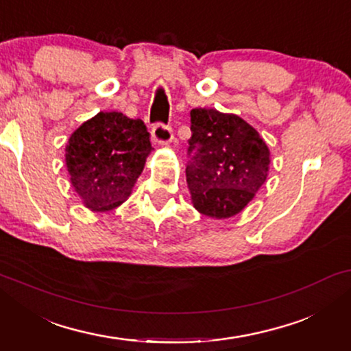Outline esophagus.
Segmentation results:
<instances>
[{
	"label": "esophagus",
	"instance_id": "1",
	"mask_svg": "<svg viewBox=\"0 0 351 351\" xmlns=\"http://www.w3.org/2000/svg\"><path fill=\"white\" fill-rule=\"evenodd\" d=\"M152 137L155 143H169L172 141V129L167 124L156 123L152 128Z\"/></svg>",
	"mask_w": 351,
	"mask_h": 351
}]
</instances>
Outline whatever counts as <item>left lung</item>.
Segmentation results:
<instances>
[{
    "label": "left lung",
    "instance_id": "obj_1",
    "mask_svg": "<svg viewBox=\"0 0 351 351\" xmlns=\"http://www.w3.org/2000/svg\"><path fill=\"white\" fill-rule=\"evenodd\" d=\"M190 123L186 182L193 206L208 217H233L265 184L270 150L237 114L193 108Z\"/></svg>",
    "mask_w": 351,
    "mask_h": 351
}]
</instances>
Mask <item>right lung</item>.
<instances>
[{"mask_svg":"<svg viewBox=\"0 0 351 351\" xmlns=\"http://www.w3.org/2000/svg\"><path fill=\"white\" fill-rule=\"evenodd\" d=\"M142 119L100 112L71 134L65 161L71 185L93 210H110L128 199L152 150Z\"/></svg>","mask_w":351,"mask_h":351,"instance_id":"right-lung-1","label":"right lung"}]
</instances>
